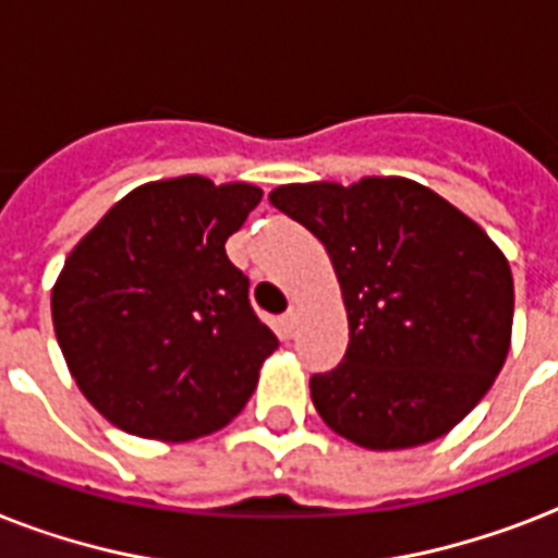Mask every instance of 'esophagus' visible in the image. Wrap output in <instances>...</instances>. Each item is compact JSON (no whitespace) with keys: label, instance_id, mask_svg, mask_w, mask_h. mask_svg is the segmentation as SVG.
<instances>
[{"label":"esophagus","instance_id":"1","mask_svg":"<svg viewBox=\"0 0 558 558\" xmlns=\"http://www.w3.org/2000/svg\"><path fill=\"white\" fill-rule=\"evenodd\" d=\"M298 330V310H289L283 318H280V332H283V339H292Z\"/></svg>","mask_w":558,"mask_h":558}]
</instances>
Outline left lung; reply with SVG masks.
<instances>
[{"label": "left lung", "instance_id": "1", "mask_svg": "<svg viewBox=\"0 0 558 558\" xmlns=\"http://www.w3.org/2000/svg\"><path fill=\"white\" fill-rule=\"evenodd\" d=\"M269 202L322 240L348 310V353L310 379L324 423L373 451L451 432L510 353L512 271L501 248L411 179L280 185Z\"/></svg>", "mask_w": 558, "mask_h": 558}]
</instances>
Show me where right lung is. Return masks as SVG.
<instances>
[{
    "mask_svg": "<svg viewBox=\"0 0 558 558\" xmlns=\"http://www.w3.org/2000/svg\"><path fill=\"white\" fill-rule=\"evenodd\" d=\"M263 191L179 177L135 187L74 245L51 289L57 344L109 423L185 442L234 420L278 339L226 240Z\"/></svg>",
    "mask_w": 558,
    "mask_h": 558,
    "instance_id": "obj_1",
    "label": "right lung"
}]
</instances>
